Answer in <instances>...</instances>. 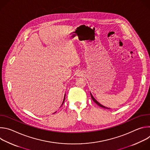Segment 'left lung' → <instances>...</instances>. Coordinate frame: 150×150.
<instances>
[{
  "label": "left lung",
  "mask_w": 150,
  "mask_h": 150,
  "mask_svg": "<svg viewBox=\"0 0 150 150\" xmlns=\"http://www.w3.org/2000/svg\"><path fill=\"white\" fill-rule=\"evenodd\" d=\"M91 98L93 99V100L98 105H99V106H100V107H101V108H104V109H109V108H106V107H105V106H103V105H102L101 104H100L98 101H97V100L93 97V96H92V94H91Z\"/></svg>",
  "instance_id": "obj_1"
}]
</instances>
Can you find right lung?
<instances>
[{"mask_svg":"<svg viewBox=\"0 0 150 150\" xmlns=\"http://www.w3.org/2000/svg\"><path fill=\"white\" fill-rule=\"evenodd\" d=\"M64 101H65V98H64V100H63V103H62V104H63V103H64Z\"/></svg>","mask_w":150,"mask_h":150,"instance_id":"obj_1","label":"right lung"}]
</instances>
